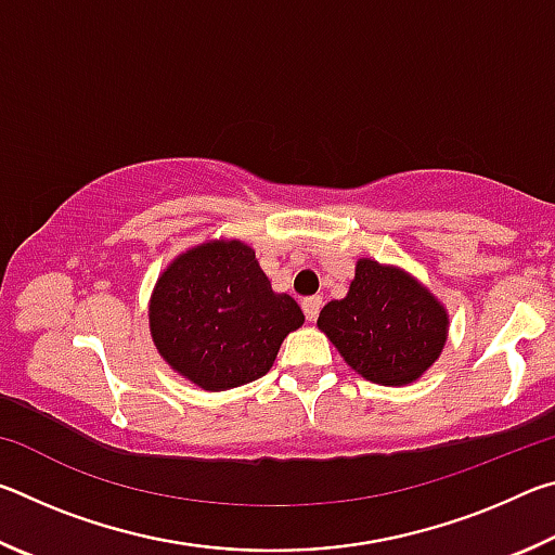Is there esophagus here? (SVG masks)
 Wrapping results in <instances>:
<instances>
[{"label":"esophagus","mask_w":555,"mask_h":555,"mask_svg":"<svg viewBox=\"0 0 555 555\" xmlns=\"http://www.w3.org/2000/svg\"><path fill=\"white\" fill-rule=\"evenodd\" d=\"M300 308H304V313H306V321H315L318 318V313H321V308H323V298L321 296H313V298H306L304 304H300Z\"/></svg>","instance_id":"esophagus-1"}]
</instances>
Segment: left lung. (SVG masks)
<instances>
[{
    "label": "left lung",
    "mask_w": 555,
    "mask_h": 555,
    "mask_svg": "<svg viewBox=\"0 0 555 555\" xmlns=\"http://www.w3.org/2000/svg\"><path fill=\"white\" fill-rule=\"evenodd\" d=\"M318 327L364 379L401 387L438 360L448 315L416 279L379 261L360 259L347 296L323 308Z\"/></svg>",
    "instance_id": "8db88e82"
}]
</instances>
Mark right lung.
<instances>
[{
    "mask_svg": "<svg viewBox=\"0 0 555 555\" xmlns=\"http://www.w3.org/2000/svg\"><path fill=\"white\" fill-rule=\"evenodd\" d=\"M149 323L156 350L178 374L224 391L264 377L304 313L271 291L255 249L232 240L178 257L154 288Z\"/></svg>",
    "mask_w": 555,
    "mask_h": 555,
    "instance_id": "1",
    "label": "right lung"
}]
</instances>
